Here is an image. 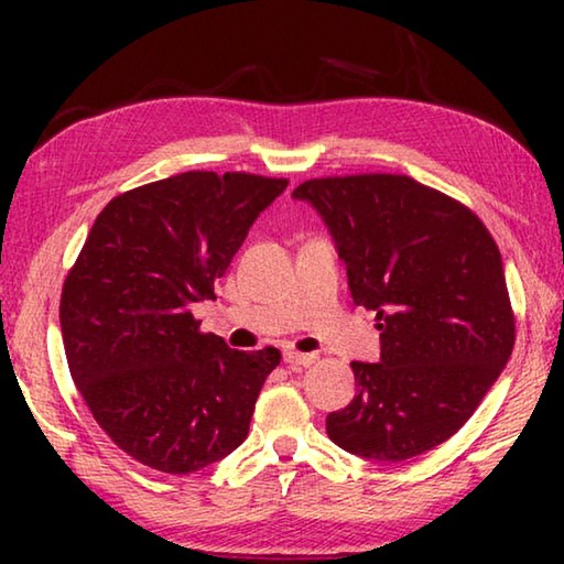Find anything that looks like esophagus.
Wrapping results in <instances>:
<instances>
[{"label":"esophagus","mask_w":564,"mask_h":564,"mask_svg":"<svg viewBox=\"0 0 564 564\" xmlns=\"http://www.w3.org/2000/svg\"><path fill=\"white\" fill-rule=\"evenodd\" d=\"M283 360L289 362V366H313V362H316V356H313V352H299L293 348H285Z\"/></svg>","instance_id":"34e87169"}]
</instances>
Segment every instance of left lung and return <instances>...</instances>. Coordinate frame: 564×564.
<instances>
[{
    "label": "left lung",
    "instance_id": "8db88e82",
    "mask_svg": "<svg viewBox=\"0 0 564 564\" xmlns=\"http://www.w3.org/2000/svg\"><path fill=\"white\" fill-rule=\"evenodd\" d=\"M346 261L352 303L376 311L380 362H350L356 398L326 417L343 451L400 463L467 423L514 346L500 248L465 204L403 174L311 178Z\"/></svg>",
    "mask_w": 564,
    "mask_h": 564
}]
</instances>
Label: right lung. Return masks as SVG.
I'll list each match as a JSON object with an SVG mask.
<instances>
[{
	"mask_svg": "<svg viewBox=\"0 0 564 564\" xmlns=\"http://www.w3.org/2000/svg\"><path fill=\"white\" fill-rule=\"evenodd\" d=\"M285 186L246 171H186L123 191L66 273L69 373L101 431L141 465L188 475L246 441L281 352L231 350L191 305L216 299V279Z\"/></svg>",
	"mask_w": 564,
	"mask_h": 564,
	"instance_id": "right-lung-1",
	"label": "right lung"
}]
</instances>
